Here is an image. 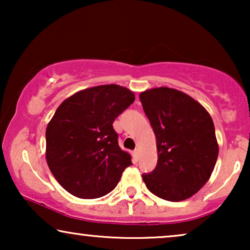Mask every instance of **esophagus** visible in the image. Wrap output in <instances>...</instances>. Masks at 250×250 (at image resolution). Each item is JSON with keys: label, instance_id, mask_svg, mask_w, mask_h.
Listing matches in <instances>:
<instances>
[{"label": "esophagus", "instance_id": "esophagus-1", "mask_svg": "<svg viewBox=\"0 0 250 250\" xmlns=\"http://www.w3.org/2000/svg\"><path fill=\"white\" fill-rule=\"evenodd\" d=\"M133 158H134L135 162H138L139 160V150L135 149L134 151H133Z\"/></svg>", "mask_w": 250, "mask_h": 250}]
</instances>
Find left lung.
Returning a JSON list of instances; mask_svg holds the SVG:
<instances>
[{"instance_id": "8db88e82", "label": "left lung", "mask_w": 250, "mask_h": 250, "mask_svg": "<svg viewBox=\"0 0 250 250\" xmlns=\"http://www.w3.org/2000/svg\"><path fill=\"white\" fill-rule=\"evenodd\" d=\"M140 101L158 150L157 166L142 179L150 192L162 199H188L205 186L216 164L213 119L199 102L174 88L146 90Z\"/></svg>"}]
</instances>
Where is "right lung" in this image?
<instances>
[{
	"mask_svg": "<svg viewBox=\"0 0 250 250\" xmlns=\"http://www.w3.org/2000/svg\"><path fill=\"white\" fill-rule=\"evenodd\" d=\"M119 85H100L66 99L46 127V162L60 186L94 199L115 189L131 156L118 146L115 119L134 102Z\"/></svg>",
	"mask_w": 250,
	"mask_h": 250,
	"instance_id": "1",
	"label": "right lung"
}]
</instances>
